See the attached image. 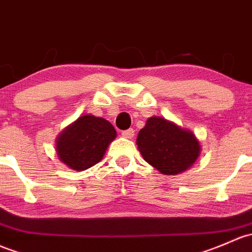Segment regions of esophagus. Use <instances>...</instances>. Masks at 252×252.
<instances>
[{
    "mask_svg": "<svg viewBox=\"0 0 252 252\" xmlns=\"http://www.w3.org/2000/svg\"><path fill=\"white\" fill-rule=\"evenodd\" d=\"M134 134H135V130H134L133 128L126 129V130L122 131V135H123L124 137H126V139H131V137L134 136Z\"/></svg>",
    "mask_w": 252,
    "mask_h": 252,
    "instance_id": "1",
    "label": "esophagus"
}]
</instances>
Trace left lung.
Segmentation results:
<instances>
[{
	"label": "left lung",
	"instance_id": "left-lung-1",
	"mask_svg": "<svg viewBox=\"0 0 252 252\" xmlns=\"http://www.w3.org/2000/svg\"><path fill=\"white\" fill-rule=\"evenodd\" d=\"M136 145L144 159L164 175L187 170L200 152L194 135L161 117L147 119Z\"/></svg>",
	"mask_w": 252,
	"mask_h": 252
}]
</instances>
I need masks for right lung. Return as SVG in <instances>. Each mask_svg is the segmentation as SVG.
<instances>
[{"mask_svg": "<svg viewBox=\"0 0 252 252\" xmlns=\"http://www.w3.org/2000/svg\"><path fill=\"white\" fill-rule=\"evenodd\" d=\"M116 129L104 118L86 115L65 129L57 141L59 159L75 170H86L99 163Z\"/></svg>", "mask_w": 252, "mask_h": 252, "instance_id": "add662e5", "label": "right lung"}]
</instances>
